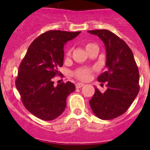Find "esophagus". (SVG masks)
I'll return each instance as SVG.
<instances>
[{
	"label": "esophagus",
	"mask_w": 150,
	"mask_h": 150,
	"mask_svg": "<svg viewBox=\"0 0 150 150\" xmlns=\"http://www.w3.org/2000/svg\"><path fill=\"white\" fill-rule=\"evenodd\" d=\"M83 86H84V84L82 83H76V88H82Z\"/></svg>",
	"instance_id": "1"
}]
</instances>
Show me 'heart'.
<instances>
[{
  "instance_id": "heart-1",
  "label": "heart",
  "mask_w": 150,
  "mask_h": 150,
  "mask_svg": "<svg viewBox=\"0 0 150 150\" xmlns=\"http://www.w3.org/2000/svg\"><path fill=\"white\" fill-rule=\"evenodd\" d=\"M89 45L91 44L89 43V44L86 45V47L89 46ZM70 55H71V51L69 50V51L67 52L66 55H67V56H69ZM92 71H93L92 69L88 68V67H83V68L77 69L76 71H74V75L79 79H81V80H87V79H89L90 76H91V73H92Z\"/></svg>"
}]
</instances>
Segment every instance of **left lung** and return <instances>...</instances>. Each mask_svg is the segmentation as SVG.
<instances>
[{
  "mask_svg": "<svg viewBox=\"0 0 150 150\" xmlns=\"http://www.w3.org/2000/svg\"><path fill=\"white\" fill-rule=\"evenodd\" d=\"M88 32L98 36L104 43L107 71L97 79L107 83L104 92L95 88L90 107L100 120H112L126 112L138 94V67L129 46L116 34L104 29Z\"/></svg>",
  "mask_w": 150,
  "mask_h": 150,
  "instance_id": "1",
  "label": "left lung"
}]
</instances>
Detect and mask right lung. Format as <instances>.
Masks as SVG:
<instances>
[{
  "mask_svg": "<svg viewBox=\"0 0 150 150\" xmlns=\"http://www.w3.org/2000/svg\"><path fill=\"white\" fill-rule=\"evenodd\" d=\"M81 31L49 30L33 41L18 67L16 86L26 109L45 121L56 119L65 110L67 98L75 91L71 82L54 86L64 62V46Z\"/></svg>",
  "mask_w": 150,
  "mask_h": 150,
  "instance_id": "1",
  "label": "right lung"
}]
</instances>
